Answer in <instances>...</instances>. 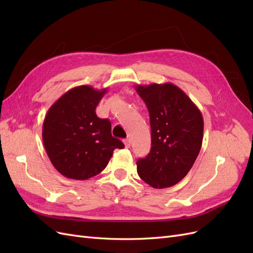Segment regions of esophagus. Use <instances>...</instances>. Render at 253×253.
Instances as JSON below:
<instances>
[{"label":"esophagus","mask_w":253,"mask_h":253,"mask_svg":"<svg viewBox=\"0 0 253 253\" xmlns=\"http://www.w3.org/2000/svg\"><path fill=\"white\" fill-rule=\"evenodd\" d=\"M124 142H125L126 148H129V147H131V140H129L128 138L125 139V140H124Z\"/></svg>","instance_id":"obj_1"}]
</instances>
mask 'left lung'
Instances as JSON below:
<instances>
[{
	"label": "left lung",
	"mask_w": 253,
	"mask_h": 253,
	"mask_svg": "<svg viewBox=\"0 0 253 253\" xmlns=\"http://www.w3.org/2000/svg\"><path fill=\"white\" fill-rule=\"evenodd\" d=\"M135 88L148 108L152 138L148 156L137 160V173L155 189L172 187L189 173L201 151L202 113L173 83Z\"/></svg>",
	"instance_id": "1"
}]
</instances>
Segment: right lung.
Segmentation results:
<instances>
[{"mask_svg":"<svg viewBox=\"0 0 253 253\" xmlns=\"http://www.w3.org/2000/svg\"><path fill=\"white\" fill-rule=\"evenodd\" d=\"M108 88L81 85L67 90L44 118L42 138L52 166L67 178L85 180L108 166L115 149L109 119L97 117L96 108Z\"/></svg>","mask_w":253,"mask_h":253,"instance_id":"add662e5","label":"right lung"}]
</instances>
